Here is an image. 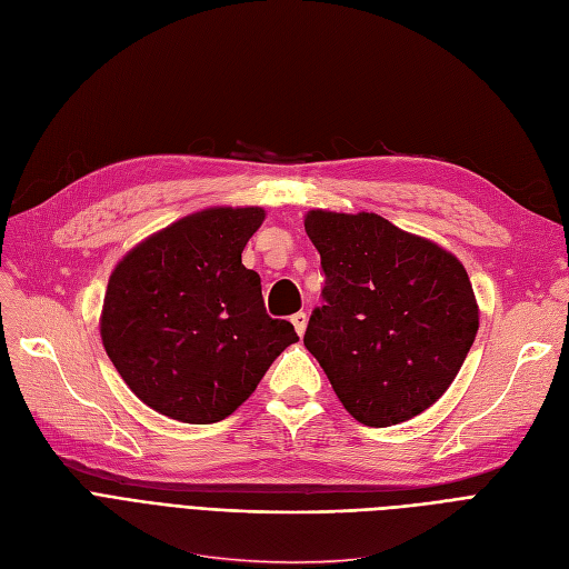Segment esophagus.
<instances>
[{
    "mask_svg": "<svg viewBox=\"0 0 569 569\" xmlns=\"http://www.w3.org/2000/svg\"><path fill=\"white\" fill-rule=\"evenodd\" d=\"M290 321H292V326H296V332L300 335H305V330H307V313L305 311H298V313H292L290 317Z\"/></svg>",
    "mask_w": 569,
    "mask_h": 569,
    "instance_id": "1",
    "label": "esophagus"
}]
</instances>
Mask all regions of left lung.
<instances>
[{
	"mask_svg": "<svg viewBox=\"0 0 569 569\" xmlns=\"http://www.w3.org/2000/svg\"><path fill=\"white\" fill-rule=\"evenodd\" d=\"M305 229L326 273L305 347L347 412L391 427L431 408L478 332L465 264L375 213L309 210Z\"/></svg>",
	"mask_w": 569,
	"mask_h": 569,
	"instance_id": "obj_1",
	"label": "left lung"
}]
</instances>
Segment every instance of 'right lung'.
<instances>
[{"mask_svg": "<svg viewBox=\"0 0 569 569\" xmlns=\"http://www.w3.org/2000/svg\"><path fill=\"white\" fill-rule=\"evenodd\" d=\"M264 210L206 208L131 248L104 292L100 338L121 380L152 410L213 425L298 342L267 317L258 271L241 264Z\"/></svg>", "mask_w": 569, "mask_h": 569, "instance_id": "add662e5", "label": "right lung"}]
</instances>
